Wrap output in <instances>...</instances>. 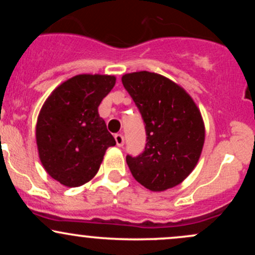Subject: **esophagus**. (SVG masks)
<instances>
[{
    "instance_id": "1",
    "label": "esophagus",
    "mask_w": 255,
    "mask_h": 255,
    "mask_svg": "<svg viewBox=\"0 0 255 255\" xmlns=\"http://www.w3.org/2000/svg\"><path fill=\"white\" fill-rule=\"evenodd\" d=\"M115 140H116V145L119 146V147H122L125 144V137L122 134H116L115 135Z\"/></svg>"
}]
</instances>
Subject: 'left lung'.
I'll return each mask as SVG.
<instances>
[{
	"label": "left lung",
	"instance_id": "obj_1",
	"mask_svg": "<svg viewBox=\"0 0 255 255\" xmlns=\"http://www.w3.org/2000/svg\"><path fill=\"white\" fill-rule=\"evenodd\" d=\"M146 128L145 151L127 156L133 177L152 192L183 182L197 166L205 142V124L194 99L164 75L147 71L122 75Z\"/></svg>",
	"mask_w": 255,
	"mask_h": 255
}]
</instances>
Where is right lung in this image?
Masks as SVG:
<instances>
[{
    "mask_svg": "<svg viewBox=\"0 0 255 255\" xmlns=\"http://www.w3.org/2000/svg\"><path fill=\"white\" fill-rule=\"evenodd\" d=\"M116 84L115 75L79 74L60 84L37 119L36 142L44 170L66 187L96 176L105 151L116 144L98 107Z\"/></svg>",
    "mask_w": 255,
    "mask_h": 255,
    "instance_id": "right-lung-1",
    "label": "right lung"
}]
</instances>
